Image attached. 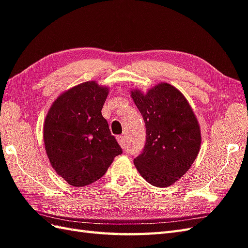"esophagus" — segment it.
Segmentation results:
<instances>
[{"instance_id": "1", "label": "esophagus", "mask_w": 248, "mask_h": 248, "mask_svg": "<svg viewBox=\"0 0 248 248\" xmlns=\"http://www.w3.org/2000/svg\"><path fill=\"white\" fill-rule=\"evenodd\" d=\"M117 141H118V143L120 144V147L122 148H124L125 147V138H124V136H117Z\"/></svg>"}]
</instances>
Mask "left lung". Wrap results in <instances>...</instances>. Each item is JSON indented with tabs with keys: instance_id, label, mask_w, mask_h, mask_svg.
Masks as SVG:
<instances>
[{
	"instance_id": "1",
	"label": "left lung",
	"mask_w": 248,
	"mask_h": 248,
	"mask_svg": "<svg viewBox=\"0 0 248 248\" xmlns=\"http://www.w3.org/2000/svg\"><path fill=\"white\" fill-rule=\"evenodd\" d=\"M143 117L147 139L134 164L143 178L158 187L173 185L198 156L200 126L183 94L167 82L143 94L131 91Z\"/></svg>"
}]
</instances>
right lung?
Returning a JSON list of instances; mask_svg holds the SVG:
<instances>
[{"label":"right lung","instance_id":"add662e5","mask_svg":"<svg viewBox=\"0 0 248 248\" xmlns=\"http://www.w3.org/2000/svg\"><path fill=\"white\" fill-rule=\"evenodd\" d=\"M109 93L95 81L75 86L56 98L44 124L52 168L70 186H85L107 172L123 153L101 109Z\"/></svg>","mask_w":248,"mask_h":248}]
</instances>
